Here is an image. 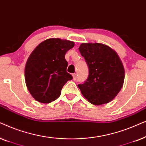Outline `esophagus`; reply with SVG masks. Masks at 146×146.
I'll use <instances>...</instances> for the list:
<instances>
[{"mask_svg": "<svg viewBox=\"0 0 146 146\" xmlns=\"http://www.w3.org/2000/svg\"><path fill=\"white\" fill-rule=\"evenodd\" d=\"M76 74H72V77H73V80H76Z\"/></svg>", "mask_w": 146, "mask_h": 146, "instance_id": "1", "label": "esophagus"}]
</instances>
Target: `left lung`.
Returning <instances> with one entry per match:
<instances>
[{
  "label": "left lung",
  "mask_w": 146,
  "mask_h": 146,
  "mask_svg": "<svg viewBox=\"0 0 146 146\" xmlns=\"http://www.w3.org/2000/svg\"><path fill=\"white\" fill-rule=\"evenodd\" d=\"M88 67L86 80L78 86L90 102L108 103L116 96L124 81V68L118 55L100 43H82L79 47Z\"/></svg>",
  "instance_id": "1"
}]
</instances>
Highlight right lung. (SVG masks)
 <instances>
[{
  "instance_id": "1",
  "label": "right lung",
  "mask_w": 146,
  "mask_h": 146,
  "mask_svg": "<svg viewBox=\"0 0 146 146\" xmlns=\"http://www.w3.org/2000/svg\"><path fill=\"white\" fill-rule=\"evenodd\" d=\"M74 42L49 38L39 44L26 64L25 82L29 92L36 100L50 103L60 96L67 81L72 79L66 72L65 54L74 47Z\"/></svg>"
}]
</instances>
